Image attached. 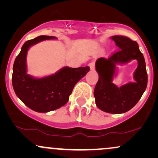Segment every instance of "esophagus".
Here are the masks:
<instances>
[{
	"mask_svg": "<svg viewBox=\"0 0 158 158\" xmlns=\"http://www.w3.org/2000/svg\"><path fill=\"white\" fill-rule=\"evenodd\" d=\"M89 67H90V68L91 69V70H94V69L95 68V61H92L91 62H90L89 63Z\"/></svg>",
	"mask_w": 158,
	"mask_h": 158,
	"instance_id": "obj_1",
	"label": "esophagus"
}]
</instances>
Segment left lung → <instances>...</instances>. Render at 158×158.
I'll return each instance as SVG.
<instances>
[{
    "instance_id": "1",
    "label": "left lung",
    "mask_w": 158,
    "mask_h": 158,
    "mask_svg": "<svg viewBox=\"0 0 158 158\" xmlns=\"http://www.w3.org/2000/svg\"><path fill=\"white\" fill-rule=\"evenodd\" d=\"M111 39L118 47V50L108 59L99 58L96 61L99 80L94 89V97L96 105L100 110L110 114H123L138 102L147 87L148 76L138 44L126 36L114 35ZM132 59H136L139 64L134 73L135 81L119 88L112 82L115 74V64H125Z\"/></svg>"
}]
</instances>
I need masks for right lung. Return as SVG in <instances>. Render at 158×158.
<instances>
[{"label":"right lung","instance_id":"right-lung-1","mask_svg":"<svg viewBox=\"0 0 158 158\" xmlns=\"http://www.w3.org/2000/svg\"><path fill=\"white\" fill-rule=\"evenodd\" d=\"M55 36L40 35L23 44L12 69V86L17 97L30 109L41 113L51 111L64 106L75 85L90 70L88 66L72 68L64 67L57 73L36 79L27 74L26 58L32 45Z\"/></svg>","mask_w":158,"mask_h":158}]
</instances>
